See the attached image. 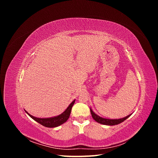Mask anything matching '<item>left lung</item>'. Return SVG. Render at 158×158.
Instances as JSON below:
<instances>
[{
    "instance_id": "obj_1",
    "label": "left lung",
    "mask_w": 158,
    "mask_h": 158,
    "mask_svg": "<svg viewBox=\"0 0 158 158\" xmlns=\"http://www.w3.org/2000/svg\"><path fill=\"white\" fill-rule=\"evenodd\" d=\"M90 113L92 114V116L93 117V118L94 120L102 124V125H109V126H113V125H118V124L121 123L122 122H123L124 121H125L127 118H128L129 117H130L132 114H128V116L123 117L121 118H118V119H111V118H103L102 117H100L96 113H95L92 109L90 108Z\"/></svg>"
}]
</instances>
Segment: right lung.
Segmentation results:
<instances>
[{"instance_id":"obj_1","label":"right lung","mask_w":158,"mask_h":158,"mask_svg":"<svg viewBox=\"0 0 158 158\" xmlns=\"http://www.w3.org/2000/svg\"><path fill=\"white\" fill-rule=\"evenodd\" d=\"M75 100L76 99H74V101L72 102V103L69 105V107L66 109V110L63 113H62L61 114H59V115H57L55 117H49V118H37V117L32 116L31 114L28 113L26 110L25 111L31 118H33V120L35 121L38 123L41 124V125L44 126L45 127H48V128H55L63 125V123H64L65 122H66V121L68 120L71 113L72 107H73V105L74 104Z\"/></svg>"}]
</instances>
